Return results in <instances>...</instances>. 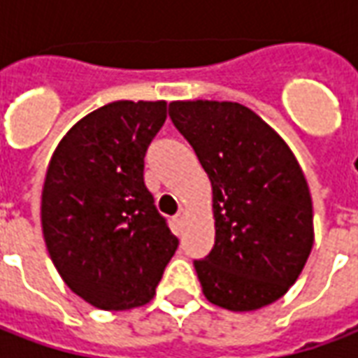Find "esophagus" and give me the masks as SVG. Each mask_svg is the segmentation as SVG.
<instances>
[{"instance_id": "1", "label": "esophagus", "mask_w": 358, "mask_h": 358, "mask_svg": "<svg viewBox=\"0 0 358 358\" xmlns=\"http://www.w3.org/2000/svg\"><path fill=\"white\" fill-rule=\"evenodd\" d=\"M184 218H186V210L180 209L178 213L174 215V224H176V226H178V228H180V226L184 224Z\"/></svg>"}]
</instances>
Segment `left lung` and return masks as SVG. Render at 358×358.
Here are the masks:
<instances>
[{
	"label": "left lung",
	"instance_id": "obj_1",
	"mask_svg": "<svg viewBox=\"0 0 358 358\" xmlns=\"http://www.w3.org/2000/svg\"><path fill=\"white\" fill-rule=\"evenodd\" d=\"M169 115L213 186L215 248L195 261L203 295L245 313L280 299L315 243L313 199L289 145L234 101H172Z\"/></svg>",
	"mask_w": 358,
	"mask_h": 358
}]
</instances>
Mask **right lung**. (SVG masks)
<instances>
[{
  "mask_svg": "<svg viewBox=\"0 0 358 358\" xmlns=\"http://www.w3.org/2000/svg\"><path fill=\"white\" fill-rule=\"evenodd\" d=\"M166 101H113L80 118L51 155L42 232L78 297L101 310L141 307L178 248L143 182Z\"/></svg>",
  "mask_w": 358,
  "mask_h": 358,
  "instance_id": "1",
  "label": "right lung"
}]
</instances>
